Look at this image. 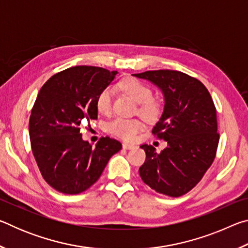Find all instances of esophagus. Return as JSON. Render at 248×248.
<instances>
[{
	"instance_id": "1",
	"label": "esophagus",
	"mask_w": 248,
	"mask_h": 248,
	"mask_svg": "<svg viewBox=\"0 0 248 248\" xmlns=\"http://www.w3.org/2000/svg\"><path fill=\"white\" fill-rule=\"evenodd\" d=\"M123 148L125 150H131L134 149V145L133 144H130V143H124L123 144Z\"/></svg>"
}]
</instances>
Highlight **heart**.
I'll use <instances>...</instances> for the list:
<instances>
[{
    "label": "heart",
    "instance_id": "heart-1",
    "mask_svg": "<svg viewBox=\"0 0 248 248\" xmlns=\"http://www.w3.org/2000/svg\"><path fill=\"white\" fill-rule=\"evenodd\" d=\"M119 89L124 93L131 96L138 104H140L138 111L142 117L146 119H154L158 115V104L152 99V90L144 83L136 78H125L119 83ZM111 104L112 90L110 87H105L97 95L96 107L102 114H108L111 110ZM141 129L142 124L140 120L123 118V117H117L106 124L107 132L124 140H133Z\"/></svg>",
    "mask_w": 248,
    "mask_h": 248
}]
</instances>
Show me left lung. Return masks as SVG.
Wrapping results in <instances>:
<instances>
[{
	"label": "left lung",
	"mask_w": 248,
	"mask_h": 248,
	"mask_svg": "<svg viewBox=\"0 0 248 248\" xmlns=\"http://www.w3.org/2000/svg\"><path fill=\"white\" fill-rule=\"evenodd\" d=\"M162 91L164 109L152 132L167 142L156 153L143 144L146 158L139 173L159 194L179 197L198 184L216 157L219 133L217 110L202 83L179 71L156 70L132 74Z\"/></svg>",
	"instance_id": "1"
}]
</instances>
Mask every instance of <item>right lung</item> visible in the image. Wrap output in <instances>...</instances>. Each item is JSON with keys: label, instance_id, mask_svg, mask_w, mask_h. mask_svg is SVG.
Masks as SVG:
<instances>
[{"label": "right lung", "instance_id": "obj_1", "mask_svg": "<svg viewBox=\"0 0 248 248\" xmlns=\"http://www.w3.org/2000/svg\"><path fill=\"white\" fill-rule=\"evenodd\" d=\"M118 73L79 65L61 71L41 87L29 118L32 154L46 182L66 195H77L96 183L123 145L102 138L95 148L82 139L81 121L97 119V95Z\"/></svg>", "mask_w": 248, "mask_h": 248}]
</instances>
